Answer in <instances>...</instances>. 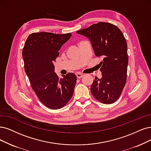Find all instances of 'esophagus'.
Segmentation results:
<instances>
[{"label": "esophagus", "mask_w": 151, "mask_h": 151, "mask_svg": "<svg viewBox=\"0 0 151 151\" xmlns=\"http://www.w3.org/2000/svg\"><path fill=\"white\" fill-rule=\"evenodd\" d=\"M76 77H77V78H82L83 77V75L82 74H81V73H77L76 74Z\"/></svg>", "instance_id": "1"}]
</instances>
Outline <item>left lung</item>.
Instances as JSON below:
<instances>
[{
	"label": "left lung",
	"mask_w": 151,
	"mask_h": 151,
	"mask_svg": "<svg viewBox=\"0 0 151 151\" xmlns=\"http://www.w3.org/2000/svg\"><path fill=\"white\" fill-rule=\"evenodd\" d=\"M76 33L90 39L94 54L103 58L98 65L102 78L96 77L91 86L93 96L104 104L114 103L127 80L128 56L123 33L116 25L102 22Z\"/></svg>",
	"instance_id": "8db88e82"
}]
</instances>
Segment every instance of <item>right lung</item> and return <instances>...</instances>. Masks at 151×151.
<instances>
[{
  "mask_svg": "<svg viewBox=\"0 0 151 151\" xmlns=\"http://www.w3.org/2000/svg\"><path fill=\"white\" fill-rule=\"evenodd\" d=\"M71 33H32L28 37L22 51L24 69L30 85L39 100L52 109L63 108L74 93L76 76L68 73L60 78L54 71V61L61 47Z\"/></svg>",
  "mask_w": 151,
  "mask_h": 151,
  "instance_id": "obj_1",
  "label": "right lung"
}]
</instances>
